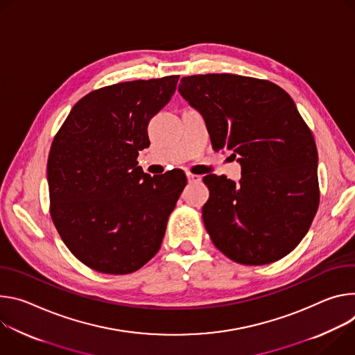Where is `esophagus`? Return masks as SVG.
<instances>
[{
    "instance_id": "esophagus-1",
    "label": "esophagus",
    "mask_w": 355,
    "mask_h": 355,
    "mask_svg": "<svg viewBox=\"0 0 355 355\" xmlns=\"http://www.w3.org/2000/svg\"><path fill=\"white\" fill-rule=\"evenodd\" d=\"M186 176H187L189 183H199V182H202V176H199V175H194V173L187 172Z\"/></svg>"
}]
</instances>
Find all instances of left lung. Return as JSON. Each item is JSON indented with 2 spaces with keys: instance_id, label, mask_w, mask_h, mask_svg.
Instances as JSON below:
<instances>
[{
  "instance_id": "1",
  "label": "left lung",
  "mask_w": 355,
  "mask_h": 355,
  "mask_svg": "<svg viewBox=\"0 0 355 355\" xmlns=\"http://www.w3.org/2000/svg\"><path fill=\"white\" fill-rule=\"evenodd\" d=\"M180 96L198 110L214 149L232 150L240 184L207 175L202 214L214 245L243 265H265L293 251L316 216L318 148L291 96L239 74L183 77Z\"/></svg>"
}]
</instances>
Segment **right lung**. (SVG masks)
I'll return each mask as SVG.
<instances>
[{"label": "right lung", "instance_id": "obj_1", "mask_svg": "<svg viewBox=\"0 0 355 355\" xmlns=\"http://www.w3.org/2000/svg\"><path fill=\"white\" fill-rule=\"evenodd\" d=\"M179 76L124 82L78 100L48 157L51 216L70 252L110 275L132 273L159 251L169 214L187 179L150 176L138 166L148 124L176 90Z\"/></svg>", "mask_w": 355, "mask_h": 355}]
</instances>
